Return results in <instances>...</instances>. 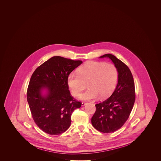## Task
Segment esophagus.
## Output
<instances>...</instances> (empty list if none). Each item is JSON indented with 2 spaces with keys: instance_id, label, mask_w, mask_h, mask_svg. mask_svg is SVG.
Instances as JSON below:
<instances>
[{
  "instance_id": "esophagus-1",
  "label": "esophagus",
  "mask_w": 161,
  "mask_h": 161,
  "mask_svg": "<svg viewBox=\"0 0 161 161\" xmlns=\"http://www.w3.org/2000/svg\"><path fill=\"white\" fill-rule=\"evenodd\" d=\"M86 104H87V103H86V102H82V106H85Z\"/></svg>"
}]
</instances>
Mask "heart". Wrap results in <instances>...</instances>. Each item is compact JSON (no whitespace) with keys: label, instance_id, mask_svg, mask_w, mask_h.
<instances>
[{"label":"heart","instance_id":"b5f03b06","mask_svg":"<svg viewBox=\"0 0 161 161\" xmlns=\"http://www.w3.org/2000/svg\"><path fill=\"white\" fill-rule=\"evenodd\" d=\"M78 75L69 74L68 84L72 95L79 96L87 87L89 89L80 95L83 100L105 99L114 92L117 83L118 73L112 63L89 61L77 69Z\"/></svg>","mask_w":161,"mask_h":161}]
</instances>
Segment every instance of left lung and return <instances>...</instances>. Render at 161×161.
Wrapping results in <instances>:
<instances>
[{"instance_id":"8db88e82","label":"left lung","mask_w":161,"mask_h":161,"mask_svg":"<svg viewBox=\"0 0 161 161\" xmlns=\"http://www.w3.org/2000/svg\"><path fill=\"white\" fill-rule=\"evenodd\" d=\"M115 64L118 81L114 92L107 100L95 104L96 111L91 119L92 125L102 133L119 129L128 119L135 101V88L132 74L128 66L114 55L105 54Z\"/></svg>"}]
</instances>
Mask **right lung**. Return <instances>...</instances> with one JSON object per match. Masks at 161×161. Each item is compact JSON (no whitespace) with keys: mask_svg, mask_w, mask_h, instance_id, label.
Returning a JSON list of instances; mask_svg holds the SVG:
<instances>
[{"mask_svg":"<svg viewBox=\"0 0 161 161\" xmlns=\"http://www.w3.org/2000/svg\"><path fill=\"white\" fill-rule=\"evenodd\" d=\"M81 60L54 56L44 62L33 72L27 90V101L32 117L42 130L58 135L69 129L71 115L81 106L74 99L68 84L69 74L80 66ZM46 88L48 94L41 95Z\"/></svg>","mask_w":161,"mask_h":161,"instance_id":"right-lung-1","label":"right lung"}]
</instances>
